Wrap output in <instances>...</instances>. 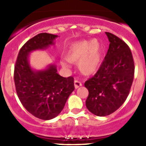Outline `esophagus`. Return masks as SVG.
<instances>
[{
    "label": "esophagus",
    "mask_w": 146,
    "mask_h": 146,
    "mask_svg": "<svg viewBox=\"0 0 146 146\" xmlns=\"http://www.w3.org/2000/svg\"><path fill=\"white\" fill-rule=\"evenodd\" d=\"M74 85H75V88L77 89V88H78L79 87L82 86V83L80 81H78V80H76L74 81Z\"/></svg>",
    "instance_id": "esophagus-1"
}]
</instances>
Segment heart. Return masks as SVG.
<instances>
[{"mask_svg": "<svg viewBox=\"0 0 146 146\" xmlns=\"http://www.w3.org/2000/svg\"><path fill=\"white\" fill-rule=\"evenodd\" d=\"M66 58L69 62H78V67L83 74L91 75L99 68L102 60V47L97 40L82 41L73 44L66 53ZM64 67H68L66 59L61 61Z\"/></svg>", "mask_w": 146, "mask_h": 146, "instance_id": "obj_1", "label": "heart"}]
</instances>
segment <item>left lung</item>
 I'll list each match as a JSON object with an SVG mask.
<instances>
[{"label": "left lung", "mask_w": 146, "mask_h": 146, "mask_svg": "<svg viewBox=\"0 0 146 146\" xmlns=\"http://www.w3.org/2000/svg\"><path fill=\"white\" fill-rule=\"evenodd\" d=\"M110 46L97 73L85 82L89 95L85 104L99 117L110 115L127 98L134 77V61L129 46L122 39L105 32Z\"/></svg>", "instance_id": "1"}]
</instances>
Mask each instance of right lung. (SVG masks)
I'll return each instance as SVG.
<instances>
[{
  "label": "right lung",
  "mask_w": 146,
  "mask_h": 146,
  "mask_svg": "<svg viewBox=\"0 0 146 146\" xmlns=\"http://www.w3.org/2000/svg\"><path fill=\"white\" fill-rule=\"evenodd\" d=\"M57 36L40 33L28 40L20 48L15 66L14 81L19 100L30 114L42 120L57 117L75 89L73 78L58 75L55 65L43 70H34L29 66V53L54 44Z\"/></svg>",
  "instance_id": "right-lung-1"
}]
</instances>
